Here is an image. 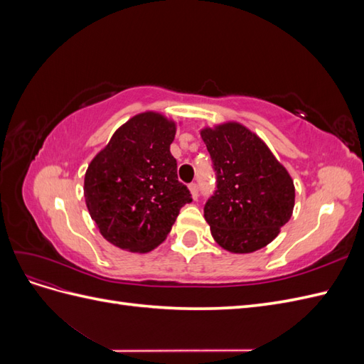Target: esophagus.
I'll return each instance as SVG.
<instances>
[{
	"instance_id": "1",
	"label": "esophagus",
	"mask_w": 364,
	"mask_h": 364,
	"mask_svg": "<svg viewBox=\"0 0 364 364\" xmlns=\"http://www.w3.org/2000/svg\"><path fill=\"white\" fill-rule=\"evenodd\" d=\"M190 186V191H191V196H193V199L196 200L197 199V197H199V186H197V183H190L188 185Z\"/></svg>"
}]
</instances>
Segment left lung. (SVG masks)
I'll use <instances>...</instances> for the list:
<instances>
[{
  "label": "left lung",
  "mask_w": 364,
  "mask_h": 364,
  "mask_svg": "<svg viewBox=\"0 0 364 364\" xmlns=\"http://www.w3.org/2000/svg\"><path fill=\"white\" fill-rule=\"evenodd\" d=\"M200 135L215 171L217 188L203 208L214 240L234 253L267 246L293 213L294 185L289 171L238 123L203 129Z\"/></svg>",
  "instance_id": "8db88e82"
}]
</instances>
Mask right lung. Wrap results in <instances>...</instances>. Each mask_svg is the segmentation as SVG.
<instances>
[{
  "label": "right lung",
  "instance_id": "1",
  "mask_svg": "<svg viewBox=\"0 0 364 364\" xmlns=\"http://www.w3.org/2000/svg\"><path fill=\"white\" fill-rule=\"evenodd\" d=\"M176 124L156 112L130 118L91 161L85 200L100 234L119 249L150 252L165 240L190 190L170 153Z\"/></svg>",
  "mask_w": 364,
  "mask_h": 364
}]
</instances>
